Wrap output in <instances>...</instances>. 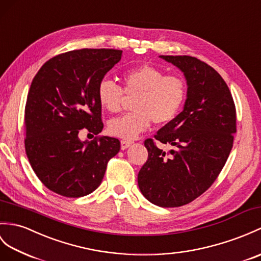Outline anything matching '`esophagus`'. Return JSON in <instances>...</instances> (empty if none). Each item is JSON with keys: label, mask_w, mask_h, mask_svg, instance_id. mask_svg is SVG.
Instances as JSON below:
<instances>
[{"label": "esophagus", "mask_w": 261, "mask_h": 261, "mask_svg": "<svg viewBox=\"0 0 261 261\" xmlns=\"http://www.w3.org/2000/svg\"><path fill=\"white\" fill-rule=\"evenodd\" d=\"M132 143H133V141H131V140H121V149L125 150L126 148H129Z\"/></svg>", "instance_id": "obj_1"}]
</instances>
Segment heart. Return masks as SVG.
<instances>
[{
	"mask_svg": "<svg viewBox=\"0 0 261 261\" xmlns=\"http://www.w3.org/2000/svg\"><path fill=\"white\" fill-rule=\"evenodd\" d=\"M123 89L105 79L98 87V100L105 110L118 113L125 99L135 98L133 112L110 121V135L133 140L147 130L151 122L165 125L178 116L187 96V84L179 75L168 74L152 65H140L125 72Z\"/></svg>",
	"mask_w": 261,
	"mask_h": 261,
	"instance_id": "obj_1",
	"label": "heart"
}]
</instances>
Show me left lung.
Here are the masks:
<instances>
[{
	"label": "left lung",
	"instance_id": "8db88e82",
	"mask_svg": "<svg viewBox=\"0 0 261 261\" xmlns=\"http://www.w3.org/2000/svg\"><path fill=\"white\" fill-rule=\"evenodd\" d=\"M184 72L187 100L182 112L161 128L155 140L171 145L165 151L153 139L144 141L148 160L138 185L150 202L181 207L215 182L232 149L236 107L225 80L210 65L189 56H160Z\"/></svg>",
	"mask_w": 261,
	"mask_h": 261
}]
</instances>
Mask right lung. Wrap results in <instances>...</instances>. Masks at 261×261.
<instances>
[{"mask_svg":"<svg viewBox=\"0 0 261 261\" xmlns=\"http://www.w3.org/2000/svg\"><path fill=\"white\" fill-rule=\"evenodd\" d=\"M121 56L113 48L65 52L42 65L31 83L24 111L25 152L41 182L60 196L94 191L119 152L118 139L81 141L79 132L102 131L98 87Z\"/></svg>","mask_w":261,"mask_h":261,"instance_id":"1","label":"right lung"}]
</instances>
